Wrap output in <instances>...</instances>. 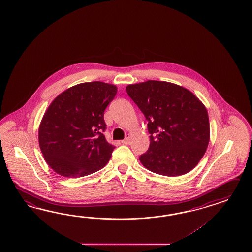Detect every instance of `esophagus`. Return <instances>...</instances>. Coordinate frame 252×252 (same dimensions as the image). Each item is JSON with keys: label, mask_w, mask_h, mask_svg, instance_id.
Listing matches in <instances>:
<instances>
[{"label": "esophagus", "mask_w": 252, "mask_h": 252, "mask_svg": "<svg viewBox=\"0 0 252 252\" xmlns=\"http://www.w3.org/2000/svg\"><path fill=\"white\" fill-rule=\"evenodd\" d=\"M122 143L124 145H129L130 144V138L129 136H127V137H126L124 140H122Z\"/></svg>", "instance_id": "obj_1"}]
</instances>
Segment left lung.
Segmentation results:
<instances>
[{"mask_svg": "<svg viewBox=\"0 0 252 252\" xmlns=\"http://www.w3.org/2000/svg\"><path fill=\"white\" fill-rule=\"evenodd\" d=\"M126 90L148 121L150 148L139 157L144 167L170 177L192 170L210 138L203 102L189 90L170 82L148 81Z\"/></svg>", "mask_w": 252, "mask_h": 252, "instance_id": "left-lung-1", "label": "left lung"}]
</instances>
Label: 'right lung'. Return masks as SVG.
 Listing matches in <instances>:
<instances>
[{"label": "right lung", "mask_w": 252, "mask_h": 252, "mask_svg": "<svg viewBox=\"0 0 252 252\" xmlns=\"http://www.w3.org/2000/svg\"><path fill=\"white\" fill-rule=\"evenodd\" d=\"M116 92L113 84L83 82L51 102L41 121L38 140L45 160L55 172L83 177L108 162L115 147L103 135V116Z\"/></svg>", "instance_id": "add662e5"}]
</instances>
